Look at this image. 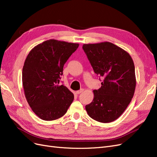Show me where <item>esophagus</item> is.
<instances>
[{
	"mask_svg": "<svg viewBox=\"0 0 157 157\" xmlns=\"http://www.w3.org/2000/svg\"><path fill=\"white\" fill-rule=\"evenodd\" d=\"M83 91H84L83 89H80V90H78V91L76 92V94H81Z\"/></svg>",
	"mask_w": 157,
	"mask_h": 157,
	"instance_id": "esophagus-1",
	"label": "esophagus"
}]
</instances>
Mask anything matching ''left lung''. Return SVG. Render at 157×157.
Instances as JSON below:
<instances>
[{"label": "left lung", "instance_id": "left-lung-1", "mask_svg": "<svg viewBox=\"0 0 157 157\" xmlns=\"http://www.w3.org/2000/svg\"><path fill=\"white\" fill-rule=\"evenodd\" d=\"M82 49L94 73L103 78L101 88L94 90L92 102L85 108L94 120L113 122L125 111L134 96V61L128 52L111 42L84 44Z\"/></svg>", "mask_w": 157, "mask_h": 157}]
</instances>
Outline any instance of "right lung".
Returning <instances> with one entry per match:
<instances>
[{
  "instance_id": "add662e5",
  "label": "right lung",
  "mask_w": 157,
  "mask_h": 157,
  "mask_svg": "<svg viewBox=\"0 0 157 157\" xmlns=\"http://www.w3.org/2000/svg\"><path fill=\"white\" fill-rule=\"evenodd\" d=\"M78 46L51 39L38 44L27 57L22 71L23 89L29 106L42 120L63 117L73 101V94L58 84L64 64Z\"/></svg>"
}]
</instances>
